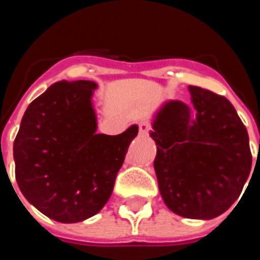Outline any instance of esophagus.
I'll list each match as a JSON object with an SVG mask.
<instances>
[{"instance_id": "obj_1", "label": "esophagus", "mask_w": 260, "mask_h": 260, "mask_svg": "<svg viewBox=\"0 0 260 260\" xmlns=\"http://www.w3.org/2000/svg\"><path fill=\"white\" fill-rule=\"evenodd\" d=\"M150 128L151 125L148 124V122L142 121L140 124H139V135H140V136H147L148 132H150Z\"/></svg>"}]
</instances>
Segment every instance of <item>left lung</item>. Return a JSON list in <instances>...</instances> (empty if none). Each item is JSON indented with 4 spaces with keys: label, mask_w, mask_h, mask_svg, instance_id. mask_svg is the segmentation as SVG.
<instances>
[{
    "label": "left lung",
    "mask_w": 260,
    "mask_h": 260,
    "mask_svg": "<svg viewBox=\"0 0 260 260\" xmlns=\"http://www.w3.org/2000/svg\"><path fill=\"white\" fill-rule=\"evenodd\" d=\"M189 91L193 108L169 100L151 120L150 136L156 144L154 169L171 212L212 220L242 194L252 165L250 140L225 97L198 86H189Z\"/></svg>",
    "instance_id": "1"
}]
</instances>
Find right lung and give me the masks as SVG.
<instances>
[{
    "instance_id": "right-lung-1",
    "label": "right lung",
    "mask_w": 260,
    "mask_h": 260,
    "mask_svg": "<svg viewBox=\"0 0 260 260\" xmlns=\"http://www.w3.org/2000/svg\"><path fill=\"white\" fill-rule=\"evenodd\" d=\"M93 81H60L30 102L13 144L22 196L55 221L79 222L104 208L139 126L97 134Z\"/></svg>"
}]
</instances>
